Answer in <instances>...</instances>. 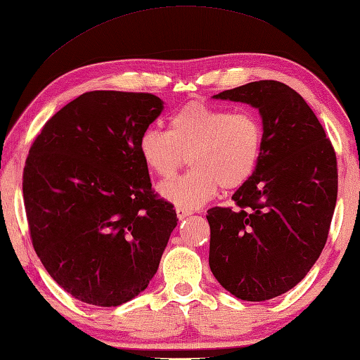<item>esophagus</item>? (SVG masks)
<instances>
[{
	"label": "esophagus",
	"instance_id": "obj_1",
	"mask_svg": "<svg viewBox=\"0 0 360 360\" xmlns=\"http://www.w3.org/2000/svg\"><path fill=\"white\" fill-rule=\"evenodd\" d=\"M192 212L191 211H187V209H182V207H178L176 209V215H178V219L179 220H184L186 217H188V215H191Z\"/></svg>",
	"mask_w": 360,
	"mask_h": 360
}]
</instances>
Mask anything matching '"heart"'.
<instances>
[{
    "label": "heart",
    "instance_id": "1",
    "mask_svg": "<svg viewBox=\"0 0 360 360\" xmlns=\"http://www.w3.org/2000/svg\"><path fill=\"white\" fill-rule=\"evenodd\" d=\"M263 143L257 113L195 101L169 116L167 132L145 130L139 151L145 165L165 179L178 173L188 158L191 172L159 186L162 198L188 211L212 200L219 187H243L258 167Z\"/></svg>",
    "mask_w": 360,
    "mask_h": 360
}]
</instances>
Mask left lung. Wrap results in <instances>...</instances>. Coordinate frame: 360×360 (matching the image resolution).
<instances>
[{
    "label": "left lung",
    "instance_id": "obj_1",
    "mask_svg": "<svg viewBox=\"0 0 360 360\" xmlns=\"http://www.w3.org/2000/svg\"><path fill=\"white\" fill-rule=\"evenodd\" d=\"M215 99L258 108L264 143L257 169L211 207L209 266L233 296L261 302L294 288L321 255L337 202V158L318 117L288 84L259 80Z\"/></svg>",
    "mask_w": 360,
    "mask_h": 360
}]
</instances>
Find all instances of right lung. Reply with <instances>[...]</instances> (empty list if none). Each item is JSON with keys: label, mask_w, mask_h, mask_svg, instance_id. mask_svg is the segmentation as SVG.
Masks as SVG:
<instances>
[{"label": "right lung", "mask_w": 360, "mask_h": 360, "mask_svg": "<svg viewBox=\"0 0 360 360\" xmlns=\"http://www.w3.org/2000/svg\"><path fill=\"white\" fill-rule=\"evenodd\" d=\"M162 110L149 93H84L45 122L26 158L32 247L82 302L116 307L145 291L178 225L139 151Z\"/></svg>", "instance_id": "right-lung-1"}]
</instances>
